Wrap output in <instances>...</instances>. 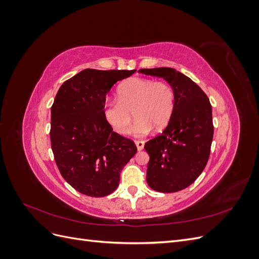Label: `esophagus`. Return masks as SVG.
Masks as SVG:
<instances>
[{"mask_svg":"<svg viewBox=\"0 0 259 259\" xmlns=\"http://www.w3.org/2000/svg\"><path fill=\"white\" fill-rule=\"evenodd\" d=\"M135 144H136V147H137L138 150H143L144 146H145V142H144V140H136Z\"/></svg>","mask_w":259,"mask_h":259,"instance_id":"obj_1","label":"esophagus"}]
</instances>
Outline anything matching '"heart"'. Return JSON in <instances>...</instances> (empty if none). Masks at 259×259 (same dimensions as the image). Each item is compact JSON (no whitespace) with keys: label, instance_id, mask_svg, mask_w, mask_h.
I'll list each match as a JSON object with an SVG mask.
<instances>
[{"label":"heart","instance_id":"obj_1","mask_svg":"<svg viewBox=\"0 0 259 259\" xmlns=\"http://www.w3.org/2000/svg\"><path fill=\"white\" fill-rule=\"evenodd\" d=\"M117 100L108 99L104 114L110 126L120 134H126L133 120L137 117L133 133L144 136L151 131L164 128L175 107V92L167 82H154L144 77H132L117 89Z\"/></svg>","mask_w":259,"mask_h":259}]
</instances>
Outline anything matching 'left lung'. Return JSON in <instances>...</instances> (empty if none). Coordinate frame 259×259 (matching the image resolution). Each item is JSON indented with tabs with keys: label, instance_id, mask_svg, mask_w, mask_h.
<instances>
[{
	"label": "left lung",
	"instance_id": "8db88e82",
	"mask_svg": "<svg viewBox=\"0 0 259 259\" xmlns=\"http://www.w3.org/2000/svg\"><path fill=\"white\" fill-rule=\"evenodd\" d=\"M138 72L163 77L175 92L174 111L166 128L145 144L150 156L147 183L159 192L180 191L195 182L209 158L214 135L209 99L190 77L173 68Z\"/></svg>",
	"mask_w": 259,
	"mask_h": 259
}]
</instances>
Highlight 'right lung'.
Listing matches in <instances>:
<instances>
[{
	"label": "right lung",
	"instance_id": "obj_1",
	"mask_svg": "<svg viewBox=\"0 0 259 259\" xmlns=\"http://www.w3.org/2000/svg\"><path fill=\"white\" fill-rule=\"evenodd\" d=\"M136 70L85 69L60 86L51 109V145L61 176L75 190L99 198L112 193L135 155L132 139L113 132L104 114L107 94Z\"/></svg>",
	"mask_w": 259,
	"mask_h": 259
}]
</instances>
